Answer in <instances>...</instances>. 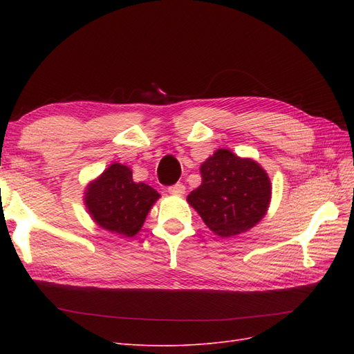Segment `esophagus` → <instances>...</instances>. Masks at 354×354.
<instances>
[{"mask_svg":"<svg viewBox=\"0 0 354 354\" xmlns=\"http://www.w3.org/2000/svg\"><path fill=\"white\" fill-rule=\"evenodd\" d=\"M168 192H169L171 195L181 196V195H185L186 187H185V185H183V183H176V185H173V186H169V187H168Z\"/></svg>","mask_w":354,"mask_h":354,"instance_id":"obj_1","label":"esophagus"}]
</instances>
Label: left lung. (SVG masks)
I'll return each instance as SVG.
<instances>
[{
  "instance_id": "1",
  "label": "left lung",
  "mask_w": 354,
  "mask_h": 354,
  "mask_svg": "<svg viewBox=\"0 0 354 354\" xmlns=\"http://www.w3.org/2000/svg\"><path fill=\"white\" fill-rule=\"evenodd\" d=\"M201 176L202 183L190 192L187 202L218 236H236L266 216L270 178L255 160L218 149L201 165Z\"/></svg>"
}]
</instances>
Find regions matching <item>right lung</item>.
<instances>
[{
	"instance_id": "obj_1",
	"label": "right lung",
	"mask_w": 354,
	"mask_h": 354,
	"mask_svg": "<svg viewBox=\"0 0 354 354\" xmlns=\"http://www.w3.org/2000/svg\"><path fill=\"white\" fill-rule=\"evenodd\" d=\"M158 198L153 187L136 183L130 168L115 162L88 185L84 202L97 226L122 238H133Z\"/></svg>"
}]
</instances>
